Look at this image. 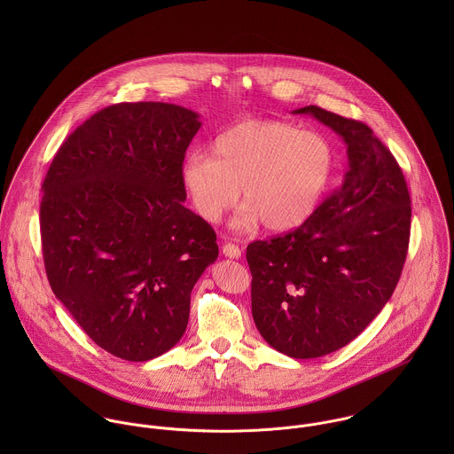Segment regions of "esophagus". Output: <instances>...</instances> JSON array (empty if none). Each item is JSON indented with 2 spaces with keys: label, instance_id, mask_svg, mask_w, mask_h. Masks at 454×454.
<instances>
[{
  "label": "esophagus",
  "instance_id": "obj_1",
  "mask_svg": "<svg viewBox=\"0 0 454 454\" xmlns=\"http://www.w3.org/2000/svg\"><path fill=\"white\" fill-rule=\"evenodd\" d=\"M223 255L229 259H239L241 257V248L234 243H225L223 245Z\"/></svg>",
  "mask_w": 454,
  "mask_h": 454
}]
</instances>
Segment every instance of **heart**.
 <instances>
[{"label": "heart", "mask_w": 454, "mask_h": 454, "mask_svg": "<svg viewBox=\"0 0 454 454\" xmlns=\"http://www.w3.org/2000/svg\"><path fill=\"white\" fill-rule=\"evenodd\" d=\"M335 173V150L318 130L278 121H250L222 130L209 153L191 152L180 168L184 189L197 215L222 220L238 200L232 218L239 232L263 223L283 232L302 225L320 206Z\"/></svg>", "instance_id": "1"}]
</instances>
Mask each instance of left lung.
Returning <instances> with one entry per match:
<instances>
[{
	"instance_id": "8db88e82",
	"label": "left lung",
	"mask_w": 454,
	"mask_h": 454,
	"mask_svg": "<svg viewBox=\"0 0 454 454\" xmlns=\"http://www.w3.org/2000/svg\"><path fill=\"white\" fill-rule=\"evenodd\" d=\"M311 115L346 143L348 173L295 231L247 248L260 335L292 358H318L365 330L388 302L411 236L400 166L364 122L320 106Z\"/></svg>"
}]
</instances>
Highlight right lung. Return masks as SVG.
Masks as SVG:
<instances>
[{"label": "right lung", "instance_id": "right-lung-1", "mask_svg": "<svg viewBox=\"0 0 454 454\" xmlns=\"http://www.w3.org/2000/svg\"><path fill=\"white\" fill-rule=\"evenodd\" d=\"M199 128L178 105H112L66 137L42 185L52 292L122 360L157 358L182 339L192 288L218 257L211 225L184 206L180 168Z\"/></svg>", "mask_w": 454, "mask_h": 454}]
</instances>
